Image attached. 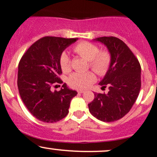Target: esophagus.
Wrapping results in <instances>:
<instances>
[{
  "mask_svg": "<svg viewBox=\"0 0 157 157\" xmlns=\"http://www.w3.org/2000/svg\"><path fill=\"white\" fill-rule=\"evenodd\" d=\"M78 93H83L84 92V90H78Z\"/></svg>",
  "mask_w": 157,
  "mask_h": 157,
  "instance_id": "obj_1",
  "label": "esophagus"
}]
</instances>
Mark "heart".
I'll return each mask as SVG.
<instances>
[{"label": "heart", "mask_w": 157, "mask_h": 157, "mask_svg": "<svg viewBox=\"0 0 157 157\" xmlns=\"http://www.w3.org/2000/svg\"><path fill=\"white\" fill-rule=\"evenodd\" d=\"M74 52L80 56L90 62V67L99 75H105L110 65L111 58L107 51H99L95 44L90 42H81L74 47ZM59 63L64 72L70 71L71 60L65 52H62ZM96 80V77L92 71L74 72L69 77L68 83L71 87L78 90L88 88Z\"/></svg>", "instance_id": "1"}]
</instances>
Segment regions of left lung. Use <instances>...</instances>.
I'll list each match as a JSON object with an SVG mask.
<instances>
[{
	"label": "left lung",
	"mask_w": 157,
	"mask_h": 157,
	"mask_svg": "<svg viewBox=\"0 0 157 157\" xmlns=\"http://www.w3.org/2000/svg\"><path fill=\"white\" fill-rule=\"evenodd\" d=\"M104 44L111 58L109 69L98 85L108 87L107 94L95 92L88 105L92 116L103 122L120 120L130 110L141 90V65L123 41L115 37L92 40Z\"/></svg>",
	"instance_id": "1"
}]
</instances>
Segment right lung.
Wrapping results in <instances>:
<instances>
[{"instance_id":"right-lung-1","label":"right lung","mask_w":157,"mask_h":157,"mask_svg":"<svg viewBox=\"0 0 157 157\" xmlns=\"http://www.w3.org/2000/svg\"><path fill=\"white\" fill-rule=\"evenodd\" d=\"M78 38L44 37L26 51L18 67L19 95L29 112L37 120L56 123L67 116L71 101L77 94L64 83L59 91H52L62 83L59 59L63 51ZM57 86V85H56Z\"/></svg>"}]
</instances>
